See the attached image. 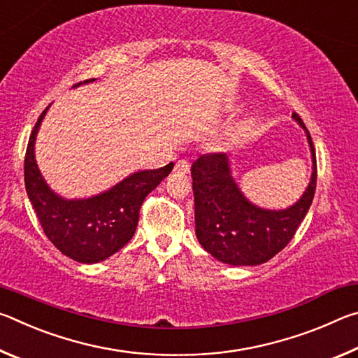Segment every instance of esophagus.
Returning <instances> with one entry per match:
<instances>
[{"mask_svg": "<svg viewBox=\"0 0 358 358\" xmlns=\"http://www.w3.org/2000/svg\"><path fill=\"white\" fill-rule=\"evenodd\" d=\"M173 171H175V172H178V173H189V171H191V166H189V162H187V161H185V159H180V161L177 162V164H175Z\"/></svg>", "mask_w": 358, "mask_h": 358, "instance_id": "34e87169", "label": "esophagus"}]
</instances>
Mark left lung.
Returning <instances> with one entry per match:
<instances>
[{
    "label": "left lung",
    "mask_w": 358,
    "mask_h": 358,
    "mask_svg": "<svg viewBox=\"0 0 358 358\" xmlns=\"http://www.w3.org/2000/svg\"><path fill=\"white\" fill-rule=\"evenodd\" d=\"M292 118L306 132L313 173L299 202L284 210L251 203L230 173L226 153L202 155L191 167L196 235L203 250L229 265H260L286 248L311 207L317 164L313 138L295 112Z\"/></svg>",
    "instance_id": "8db88e82"
}]
</instances>
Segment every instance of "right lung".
I'll list each match as a JSON object with an SVG mask.
<instances>
[{
  "mask_svg": "<svg viewBox=\"0 0 358 358\" xmlns=\"http://www.w3.org/2000/svg\"><path fill=\"white\" fill-rule=\"evenodd\" d=\"M94 82V78L83 83ZM80 83H76L74 88ZM50 107V106H48ZM36 121L25 155V187L47 238L64 256L82 264H96L120 251L132 238L145 197L172 172L173 162L155 171H141L88 199L68 201L45 183L34 159V142L41 121Z\"/></svg>",
  "mask_w": 358,
  "mask_h": 358,
  "instance_id": "add662e5",
  "label": "right lung"
}]
</instances>
